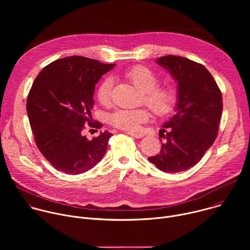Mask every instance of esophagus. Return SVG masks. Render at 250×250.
<instances>
[{
    "mask_svg": "<svg viewBox=\"0 0 250 250\" xmlns=\"http://www.w3.org/2000/svg\"><path fill=\"white\" fill-rule=\"evenodd\" d=\"M125 133H127V134H129V135H131V136H133L135 138L144 137V134H142V133H137V132H132V131H125Z\"/></svg>",
    "mask_w": 250,
    "mask_h": 250,
    "instance_id": "obj_1",
    "label": "esophagus"
}]
</instances>
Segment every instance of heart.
Here are the masks:
<instances>
[{
	"mask_svg": "<svg viewBox=\"0 0 250 250\" xmlns=\"http://www.w3.org/2000/svg\"><path fill=\"white\" fill-rule=\"evenodd\" d=\"M124 75L142 92V102L153 114L162 117L172 112L176 104V91L170 85L157 86L158 78L150 69L140 65L134 66L125 70ZM113 87L112 77H105L100 82L96 90V97L100 104L106 105L111 103ZM148 118L149 113L146 109H120L110 116V123L121 129L133 131Z\"/></svg>",
	"mask_w": 250,
	"mask_h": 250,
	"instance_id": "heart-1",
	"label": "heart"
}]
</instances>
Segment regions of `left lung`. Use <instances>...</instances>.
<instances>
[{"mask_svg":"<svg viewBox=\"0 0 250 250\" xmlns=\"http://www.w3.org/2000/svg\"><path fill=\"white\" fill-rule=\"evenodd\" d=\"M156 63L177 82L176 114L163 125L160 153L148 157L166 173L185 171L196 165L218 135L223 113L222 92L215 79L200 63L167 55Z\"/></svg>","mask_w":250,"mask_h":250,"instance_id":"1","label":"left lung"}]
</instances>
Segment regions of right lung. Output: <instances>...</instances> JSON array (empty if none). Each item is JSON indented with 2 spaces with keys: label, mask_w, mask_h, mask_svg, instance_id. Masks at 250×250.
I'll list each match as a JSON object with an SVG mask.
<instances>
[{
  "label": "right lung",
  "mask_w": 250,
  "mask_h": 250,
  "mask_svg": "<svg viewBox=\"0 0 250 250\" xmlns=\"http://www.w3.org/2000/svg\"><path fill=\"white\" fill-rule=\"evenodd\" d=\"M116 64L70 56L45 66L35 78L26 112L35 144L58 171L77 175L92 169L104 157L112 133L104 131L89 140L85 125L101 128L92 119L95 86Z\"/></svg>",
  "instance_id": "obj_1"
}]
</instances>
